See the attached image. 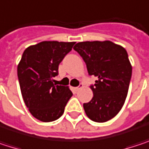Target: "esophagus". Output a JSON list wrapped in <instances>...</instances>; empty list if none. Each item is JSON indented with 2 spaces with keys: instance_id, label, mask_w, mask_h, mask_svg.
<instances>
[{
  "instance_id": "obj_1",
  "label": "esophagus",
  "mask_w": 149,
  "mask_h": 149,
  "mask_svg": "<svg viewBox=\"0 0 149 149\" xmlns=\"http://www.w3.org/2000/svg\"><path fill=\"white\" fill-rule=\"evenodd\" d=\"M82 87H83V84H79V85H78L77 87H75L74 91H79V90H80V89H81Z\"/></svg>"
}]
</instances>
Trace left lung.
Instances as JSON below:
<instances>
[{"label": "left lung", "instance_id": "obj_1", "mask_svg": "<svg viewBox=\"0 0 149 149\" xmlns=\"http://www.w3.org/2000/svg\"><path fill=\"white\" fill-rule=\"evenodd\" d=\"M86 64L90 76H95L91 85L93 97L84 104L87 116L97 123H104L123 108L127 97L132 66L127 51L111 41H84L73 47Z\"/></svg>", "mask_w": 149, "mask_h": 149}]
</instances>
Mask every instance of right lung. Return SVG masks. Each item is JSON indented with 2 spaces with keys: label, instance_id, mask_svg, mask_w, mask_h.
Wrapping results in <instances>:
<instances>
[{
  "label": "right lung",
  "instance_id": "obj_1",
  "mask_svg": "<svg viewBox=\"0 0 149 149\" xmlns=\"http://www.w3.org/2000/svg\"><path fill=\"white\" fill-rule=\"evenodd\" d=\"M75 42L42 41L27 47L17 67L23 100L38 120L49 123L58 119L72 96L67 86L57 85L58 65L72 51Z\"/></svg>",
  "mask_w": 149,
  "mask_h": 149
}]
</instances>
